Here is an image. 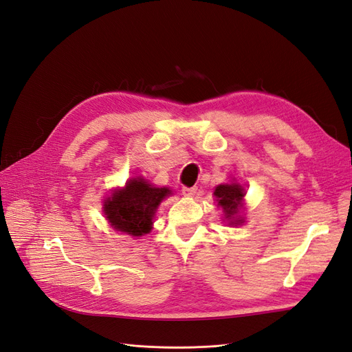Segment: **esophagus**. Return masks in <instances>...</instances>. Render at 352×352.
I'll return each mask as SVG.
<instances>
[{"label": "esophagus", "mask_w": 352, "mask_h": 352, "mask_svg": "<svg viewBox=\"0 0 352 352\" xmlns=\"http://www.w3.org/2000/svg\"><path fill=\"white\" fill-rule=\"evenodd\" d=\"M182 192H184V195H186V197H194V195L198 192V186H190V188L185 186V188L182 189Z\"/></svg>", "instance_id": "esophagus-1"}]
</instances>
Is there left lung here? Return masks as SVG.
Here are the masks:
<instances>
[{
  "label": "left lung",
  "instance_id": "left-lung-1",
  "mask_svg": "<svg viewBox=\"0 0 352 352\" xmlns=\"http://www.w3.org/2000/svg\"><path fill=\"white\" fill-rule=\"evenodd\" d=\"M214 195L217 197L219 206L223 207V211H225L226 219L230 220L232 225H238V223H241V220H238L235 217L239 212L241 199L245 195L242 186L236 185V184L219 185L214 190Z\"/></svg>",
  "mask_w": 352,
  "mask_h": 352
}]
</instances>
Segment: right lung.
<instances>
[{
	"mask_svg": "<svg viewBox=\"0 0 352 352\" xmlns=\"http://www.w3.org/2000/svg\"><path fill=\"white\" fill-rule=\"evenodd\" d=\"M168 194L167 188H153L144 179H131L124 189L114 190L105 201V217L114 229L132 236H142L151 230L154 212Z\"/></svg>",
	"mask_w": 352,
	"mask_h": 352,
	"instance_id": "obj_1",
	"label": "right lung"
}]
</instances>
